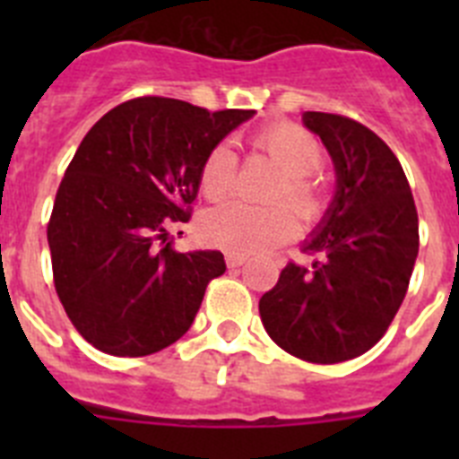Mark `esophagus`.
Here are the masks:
<instances>
[{
	"label": "esophagus",
	"instance_id": "34e87169",
	"mask_svg": "<svg viewBox=\"0 0 459 459\" xmlns=\"http://www.w3.org/2000/svg\"><path fill=\"white\" fill-rule=\"evenodd\" d=\"M248 257L250 255L248 253H227V266H241V264H246V262H248Z\"/></svg>",
	"mask_w": 459,
	"mask_h": 459
}]
</instances>
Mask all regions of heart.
<instances>
[{
	"instance_id": "b5f03b06",
	"label": "heart",
	"mask_w": 459,
	"mask_h": 459,
	"mask_svg": "<svg viewBox=\"0 0 459 459\" xmlns=\"http://www.w3.org/2000/svg\"><path fill=\"white\" fill-rule=\"evenodd\" d=\"M253 144L285 172L271 200L290 202L306 221H315L324 206L322 186L315 179V169L324 158L317 137L294 121H275L255 133ZM234 184V152L227 144H216L200 168L202 195L211 202H221L232 193ZM202 232L209 241L234 253H259L294 238L299 234V218L289 204L257 209L234 202L209 211L202 221Z\"/></svg>"
}]
</instances>
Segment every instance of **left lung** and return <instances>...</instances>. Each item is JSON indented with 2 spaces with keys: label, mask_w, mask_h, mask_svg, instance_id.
<instances>
[{
  "label": "left lung",
  "mask_w": 459,
  "mask_h": 459,
  "mask_svg": "<svg viewBox=\"0 0 459 459\" xmlns=\"http://www.w3.org/2000/svg\"><path fill=\"white\" fill-rule=\"evenodd\" d=\"M303 124L333 158L338 193L294 262L259 299L266 333L310 363H342L372 350L403 306L419 255V213L395 153L368 126L306 112Z\"/></svg>",
  "instance_id": "1"
}]
</instances>
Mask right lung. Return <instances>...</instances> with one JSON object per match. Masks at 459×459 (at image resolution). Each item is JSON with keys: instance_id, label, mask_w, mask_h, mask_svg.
<instances>
[{"instance_id": "right-lung-1", "label": "right lung", "mask_w": 459, "mask_h": 459, "mask_svg": "<svg viewBox=\"0 0 459 459\" xmlns=\"http://www.w3.org/2000/svg\"><path fill=\"white\" fill-rule=\"evenodd\" d=\"M255 115L142 96L100 117L80 142L48 222L52 278L78 333L112 356H149L181 338L221 250L172 248L188 222L206 153Z\"/></svg>"}]
</instances>
